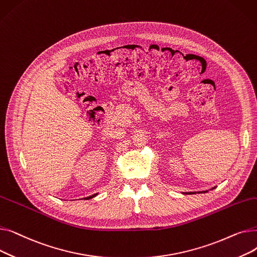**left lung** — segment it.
I'll return each instance as SVG.
<instances>
[{
	"mask_svg": "<svg viewBox=\"0 0 257 257\" xmlns=\"http://www.w3.org/2000/svg\"><path fill=\"white\" fill-rule=\"evenodd\" d=\"M201 193H207V191H203V192H201ZM187 194H195V193H187Z\"/></svg>",
	"mask_w": 257,
	"mask_h": 257,
	"instance_id": "obj_1",
	"label": "left lung"
}]
</instances>
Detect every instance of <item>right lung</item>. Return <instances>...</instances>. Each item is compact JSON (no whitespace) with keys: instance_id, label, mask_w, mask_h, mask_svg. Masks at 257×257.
I'll return each instance as SVG.
<instances>
[{"instance_id":"add662e5","label":"right lung","mask_w":257,"mask_h":257,"mask_svg":"<svg viewBox=\"0 0 257 257\" xmlns=\"http://www.w3.org/2000/svg\"><path fill=\"white\" fill-rule=\"evenodd\" d=\"M94 196H97V194H94V195H92V196H89V197H87V198H85V199H86V200H87V199H91V198H93Z\"/></svg>"}]
</instances>
